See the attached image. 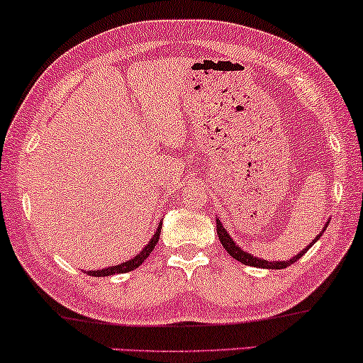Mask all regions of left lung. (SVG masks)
Wrapping results in <instances>:
<instances>
[{"label": "left lung", "mask_w": 363, "mask_h": 363, "mask_svg": "<svg viewBox=\"0 0 363 363\" xmlns=\"http://www.w3.org/2000/svg\"><path fill=\"white\" fill-rule=\"evenodd\" d=\"M327 225H328V222L325 223V227H323V230L322 232H320L317 237H315V240H312V243L308 245V247H305L303 248V252H300L298 255H295V257H291V258H289V260H284V262H268V260H265V258H260V257H253L252 253H248V252H245L243 248H240L237 243H235V240L230 237V233L227 232V230H225V227L222 225V222H220V220H216V233H218V238H220V242H222V247L225 248V250H227L230 255H232L235 260H238V262H242L243 265H250V267H258V268H270V270H280V268H286V267H290L291 263H295L296 260H298L300 257L303 255L305 252L308 250L310 247H312V245L317 242V240L322 237V233L325 232V228H327Z\"/></svg>", "instance_id": "left-lung-1"}]
</instances>
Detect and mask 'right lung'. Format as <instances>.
Returning <instances> with one entry per match:
<instances>
[{"label": "right lung", "instance_id": "obj_1", "mask_svg": "<svg viewBox=\"0 0 363 363\" xmlns=\"http://www.w3.org/2000/svg\"><path fill=\"white\" fill-rule=\"evenodd\" d=\"M160 232H162V222L158 223L157 232L153 233V237L150 238V242L145 245V247L141 248V252L136 253V255L131 258V260L120 263V265L101 268V270H89L88 275H91V277H110V275H115V274H126V272H131V270H135V268H138L141 263L147 260L150 253L155 250V247H157L158 238H160Z\"/></svg>", "mask_w": 363, "mask_h": 363}]
</instances>
